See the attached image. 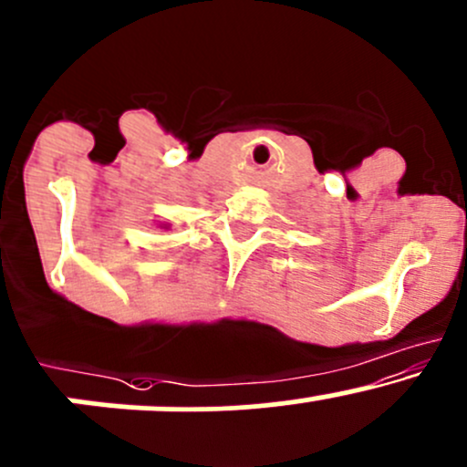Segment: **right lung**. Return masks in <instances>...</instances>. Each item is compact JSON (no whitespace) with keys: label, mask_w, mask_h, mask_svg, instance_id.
<instances>
[{"label":"right lung","mask_w":467,"mask_h":467,"mask_svg":"<svg viewBox=\"0 0 467 467\" xmlns=\"http://www.w3.org/2000/svg\"><path fill=\"white\" fill-rule=\"evenodd\" d=\"M159 228H165V230H168L170 225H168V223H159Z\"/></svg>","instance_id":"obj_1"}]
</instances>
